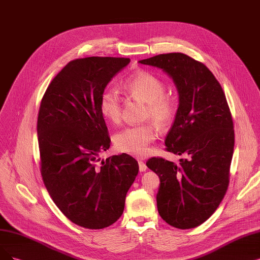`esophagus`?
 <instances>
[{
	"label": "esophagus",
	"instance_id": "1",
	"mask_svg": "<svg viewBox=\"0 0 260 260\" xmlns=\"http://www.w3.org/2000/svg\"><path fill=\"white\" fill-rule=\"evenodd\" d=\"M139 166H140V172H145L147 169L146 164H145V162L143 160H139Z\"/></svg>",
	"mask_w": 260,
	"mask_h": 260
}]
</instances>
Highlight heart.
Listing matches in <instances>:
<instances>
[{
	"label": "heart",
	"instance_id": "heart-1",
	"mask_svg": "<svg viewBox=\"0 0 260 260\" xmlns=\"http://www.w3.org/2000/svg\"><path fill=\"white\" fill-rule=\"evenodd\" d=\"M122 87L129 95L146 102L145 119H152L161 128L173 122L177 112L176 103L165 95L164 82L157 76L148 71L136 72L123 81ZM99 111L106 119L118 122L121 114L119 97L112 90H103L99 99ZM155 137V128L150 123H145L122 129L114 138V143L118 151L141 157L148 152L149 144Z\"/></svg>",
	"mask_w": 260,
	"mask_h": 260
}]
</instances>
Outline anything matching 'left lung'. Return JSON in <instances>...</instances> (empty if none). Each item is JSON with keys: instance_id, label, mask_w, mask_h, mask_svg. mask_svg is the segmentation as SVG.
<instances>
[{"instance_id": "obj_1", "label": "left lung", "mask_w": 260, "mask_h": 260, "mask_svg": "<svg viewBox=\"0 0 260 260\" xmlns=\"http://www.w3.org/2000/svg\"><path fill=\"white\" fill-rule=\"evenodd\" d=\"M140 63L165 71L179 94L165 150L184 158L179 164L155 157L146 163L160 178L158 211L171 226L194 228L213 214L230 183L235 145L232 113L219 81L201 61L168 53Z\"/></svg>"}]
</instances>
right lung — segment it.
Here are the masks:
<instances>
[{
    "mask_svg": "<svg viewBox=\"0 0 260 260\" xmlns=\"http://www.w3.org/2000/svg\"><path fill=\"white\" fill-rule=\"evenodd\" d=\"M130 58L91 56L69 61L51 81L37 119L40 172L58 209L72 223L101 230L121 216L139 173L127 153L106 160L111 139L99 99Z\"/></svg>",
    "mask_w": 260,
    "mask_h": 260,
    "instance_id": "obj_1",
    "label": "right lung"
}]
</instances>
